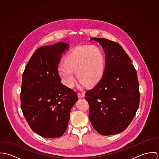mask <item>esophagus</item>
Returning <instances> with one entry per match:
<instances>
[{"label": "esophagus", "instance_id": "34e87169", "mask_svg": "<svg viewBox=\"0 0 159 159\" xmlns=\"http://www.w3.org/2000/svg\"><path fill=\"white\" fill-rule=\"evenodd\" d=\"M78 97L79 98H84L85 97L84 94V93H78Z\"/></svg>", "mask_w": 159, "mask_h": 159}]
</instances>
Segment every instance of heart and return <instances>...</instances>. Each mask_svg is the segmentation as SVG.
I'll return each instance as SVG.
<instances>
[{
    "label": "heart",
    "instance_id": "1",
    "mask_svg": "<svg viewBox=\"0 0 159 159\" xmlns=\"http://www.w3.org/2000/svg\"><path fill=\"white\" fill-rule=\"evenodd\" d=\"M105 69V56L102 49L95 45L78 46L70 51L65 62L58 66L62 83L68 88L75 84L76 72L82 85L92 86L102 78Z\"/></svg>",
    "mask_w": 159,
    "mask_h": 159
}]
</instances>
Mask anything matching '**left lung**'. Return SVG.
I'll return each instance as SVG.
<instances>
[{
  "label": "left lung",
  "mask_w": 159,
  "mask_h": 159,
  "mask_svg": "<svg viewBox=\"0 0 159 159\" xmlns=\"http://www.w3.org/2000/svg\"><path fill=\"white\" fill-rule=\"evenodd\" d=\"M91 39L102 46L106 60L102 80L86 93L90 108L89 117L100 135L117 134L127 128L138 109L139 92L136 70L117 43L101 38Z\"/></svg>",
  "instance_id": "obj_1"
}]
</instances>
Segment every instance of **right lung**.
Here are the masks:
<instances>
[{"label":"right lung","mask_w":159,"mask_h":159,"mask_svg":"<svg viewBox=\"0 0 159 159\" xmlns=\"http://www.w3.org/2000/svg\"><path fill=\"white\" fill-rule=\"evenodd\" d=\"M69 45L58 42L37 49L23 73L21 107L32 130L45 138H59L67 130L77 93L61 83L58 66Z\"/></svg>","instance_id":"obj_1"}]
</instances>
